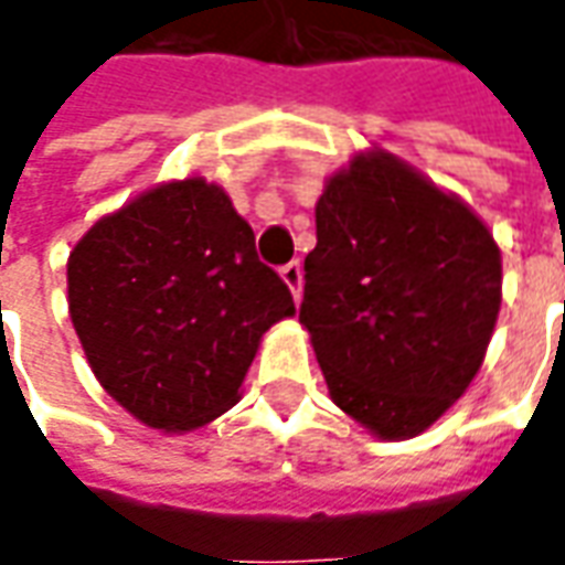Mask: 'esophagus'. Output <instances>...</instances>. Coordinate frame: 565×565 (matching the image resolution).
Returning <instances> with one entry per match:
<instances>
[{
	"label": "esophagus",
	"mask_w": 565,
	"mask_h": 565,
	"mask_svg": "<svg viewBox=\"0 0 565 565\" xmlns=\"http://www.w3.org/2000/svg\"><path fill=\"white\" fill-rule=\"evenodd\" d=\"M281 278L284 284L290 287V294H294L296 302H299V299H302V266H299V259H290L287 266H281Z\"/></svg>",
	"instance_id": "esophagus-1"
}]
</instances>
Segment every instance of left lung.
Wrapping results in <instances>:
<instances>
[{"instance_id": "1", "label": "left lung", "mask_w": 565, "mask_h": 565, "mask_svg": "<svg viewBox=\"0 0 565 565\" xmlns=\"http://www.w3.org/2000/svg\"><path fill=\"white\" fill-rule=\"evenodd\" d=\"M315 217L299 323L332 403L381 438L417 436L481 369L502 302L497 242L391 153L332 174Z\"/></svg>"}]
</instances>
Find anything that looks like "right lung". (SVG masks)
<instances>
[{
    "mask_svg": "<svg viewBox=\"0 0 565 565\" xmlns=\"http://www.w3.org/2000/svg\"><path fill=\"white\" fill-rule=\"evenodd\" d=\"M294 311L254 230L202 178L132 199L68 257V315L93 375L162 433L230 412L263 332Z\"/></svg>",
    "mask_w": 565,
    "mask_h": 565,
    "instance_id": "right-lung-1",
    "label": "right lung"
}]
</instances>
